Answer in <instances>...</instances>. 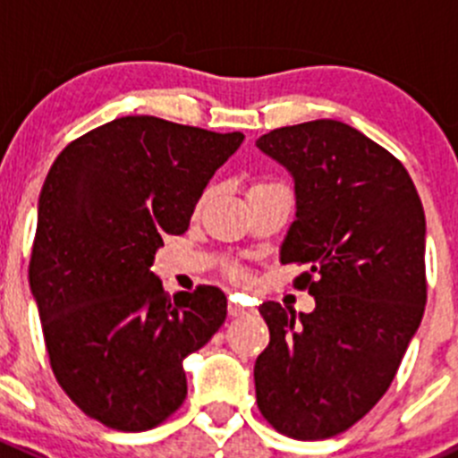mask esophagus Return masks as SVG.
<instances>
[{"label": "esophagus", "instance_id": "obj_1", "mask_svg": "<svg viewBox=\"0 0 458 458\" xmlns=\"http://www.w3.org/2000/svg\"><path fill=\"white\" fill-rule=\"evenodd\" d=\"M250 312H252L250 308H246L243 303H239L237 299H230V301H228V315L233 318L246 317V315H250Z\"/></svg>", "mask_w": 458, "mask_h": 458}]
</instances>
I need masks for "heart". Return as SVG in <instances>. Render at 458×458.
<instances>
[{"mask_svg":"<svg viewBox=\"0 0 458 458\" xmlns=\"http://www.w3.org/2000/svg\"><path fill=\"white\" fill-rule=\"evenodd\" d=\"M228 275L233 276L234 281H242V284H243V281H248V276H250V275H248L246 267H242V266H233L228 270Z\"/></svg>","mask_w":458,"mask_h":458,"instance_id":"obj_1","label":"heart"}]
</instances>
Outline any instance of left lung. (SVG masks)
I'll use <instances>...</instances> for the list:
<instances>
[{
  "label": "left lung",
  "mask_w": 458,
  "mask_h": 458,
  "mask_svg": "<svg viewBox=\"0 0 458 458\" xmlns=\"http://www.w3.org/2000/svg\"><path fill=\"white\" fill-rule=\"evenodd\" d=\"M294 177L297 219L281 263L317 308L266 301L270 345L257 405L276 432L318 441L361 421L394 381L428 301L426 215L405 165L335 119L275 128L257 141Z\"/></svg>",
  "instance_id": "8db88e82"
}]
</instances>
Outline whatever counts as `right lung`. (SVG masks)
<instances>
[{"mask_svg":"<svg viewBox=\"0 0 458 458\" xmlns=\"http://www.w3.org/2000/svg\"><path fill=\"white\" fill-rule=\"evenodd\" d=\"M242 141L137 114L77 137L50 165L30 288L55 378L95 421L143 432L182 408V361L224 326L225 294L197 285L165 297L150 266Z\"/></svg>","mask_w":458,"mask_h":458,"instance_id":"right-lung-1","label":"right lung"}]
</instances>
